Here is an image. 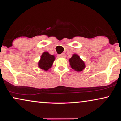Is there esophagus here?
Here are the masks:
<instances>
[{
	"instance_id": "1",
	"label": "esophagus",
	"mask_w": 121,
	"mask_h": 121,
	"mask_svg": "<svg viewBox=\"0 0 121 121\" xmlns=\"http://www.w3.org/2000/svg\"><path fill=\"white\" fill-rule=\"evenodd\" d=\"M60 57H65V53H62L61 55H60L59 56Z\"/></svg>"
}]
</instances>
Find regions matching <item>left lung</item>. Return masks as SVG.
Listing matches in <instances>:
<instances>
[{"instance_id":"8db88e82","label":"left lung","mask_w":121,"mask_h":121,"mask_svg":"<svg viewBox=\"0 0 121 121\" xmlns=\"http://www.w3.org/2000/svg\"><path fill=\"white\" fill-rule=\"evenodd\" d=\"M69 61L70 66L75 71L81 72L85 68L86 66L84 61L80 59V56L77 54H73Z\"/></svg>"}]
</instances>
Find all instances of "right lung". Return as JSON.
<instances>
[{
  "label": "right lung",
  "mask_w": 121,
  "mask_h": 121,
  "mask_svg": "<svg viewBox=\"0 0 121 121\" xmlns=\"http://www.w3.org/2000/svg\"><path fill=\"white\" fill-rule=\"evenodd\" d=\"M55 60L54 55H51L48 52H43L38 62V67L44 71H48L52 67Z\"/></svg>",
  "instance_id": "obj_1"
}]
</instances>
